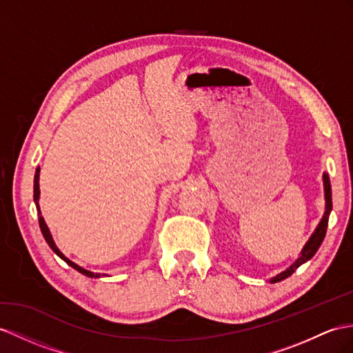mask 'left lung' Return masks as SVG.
<instances>
[{
	"label": "left lung",
	"instance_id": "obj_1",
	"mask_svg": "<svg viewBox=\"0 0 353 353\" xmlns=\"http://www.w3.org/2000/svg\"><path fill=\"white\" fill-rule=\"evenodd\" d=\"M323 194H325V212L319 221V225L314 229V232L312 234V236L308 238V241L305 243V245L303 247V250L299 253L298 259L292 263L288 270L281 271L280 274H277L276 277H272L270 280V283H279L281 280L288 279L289 276H292L296 271V268H299L301 265L305 263L307 261H310L312 257L316 254V252L319 250V247L323 241L325 234H326V228H328V220H330V214L332 210V197H331V183H330V176L326 172H323Z\"/></svg>",
	"mask_w": 353,
	"mask_h": 353
}]
</instances>
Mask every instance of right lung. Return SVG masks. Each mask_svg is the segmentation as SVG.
Here are the masks:
<instances>
[{
  "mask_svg": "<svg viewBox=\"0 0 353 353\" xmlns=\"http://www.w3.org/2000/svg\"><path fill=\"white\" fill-rule=\"evenodd\" d=\"M39 179H40V168L36 169V175H34V202H36V206H37V216H39L40 230H41L43 236H45L48 245H49L50 248H52V252H54L57 256L61 257V259H63L67 265H70L72 268H74L76 271H79L81 274H83V276L91 277V279H99V277H101V274H97V272H92V271L85 270V268H82V266H79L77 263H74L73 261L68 259V257H65V256L61 253V250H59V248L57 247L52 235H50V230H49V228H48V225H46V221H45V219H43L41 211H40V205H39V199H40V185H39ZM103 276H105V274H103Z\"/></svg>",
  "mask_w": 353,
  "mask_h": 353,
  "instance_id": "add662e5",
  "label": "right lung"
}]
</instances>
